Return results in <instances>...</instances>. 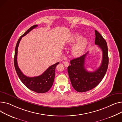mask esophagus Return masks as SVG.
I'll return each instance as SVG.
<instances>
[{"mask_svg": "<svg viewBox=\"0 0 122 122\" xmlns=\"http://www.w3.org/2000/svg\"><path fill=\"white\" fill-rule=\"evenodd\" d=\"M69 63L68 61H64V65L66 67H67L69 66Z\"/></svg>", "mask_w": 122, "mask_h": 122, "instance_id": "1", "label": "esophagus"}]
</instances>
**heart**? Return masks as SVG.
Wrapping results in <instances>:
<instances>
[{"label": "heart", "instance_id": "obj_1", "mask_svg": "<svg viewBox=\"0 0 122 122\" xmlns=\"http://www.w3.org/2000/svg\"><path fill=\"white\" fill-rule=\"evenodd\" d=\"M81 38V35L79 34H75L69 40L68 43L69 44H71L75 42L76 41L79 40ZM88 44V40L86 38H83L80 41H79L73 47L72 49V53L75 56H80L83 54Z\"/></svg>", "mask_w": 122, "mask_h": 122}]
</instances>
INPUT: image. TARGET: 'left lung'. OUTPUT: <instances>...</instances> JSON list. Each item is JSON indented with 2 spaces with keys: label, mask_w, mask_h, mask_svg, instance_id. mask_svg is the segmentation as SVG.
Masks as SVG:
<instances>
[{
  "label": "left lung",
  "mask_w": 122,
  "mask_h": 122,
  "mask_svg": "<svg viewBox=\"0 0 122 122\" xmlns=\"http://www.w3.org/2000/svg\"><path fill=\"white\" fill-rule=\"evenodd\" d=\"M95 44L102 52L101 65L95 71L89 72L85 68V61L89 52L79 58L70 61L71 65L67 68L71 85L78 92H85L95 88L105 76L108 66V48L107 43L102 35L95 30Z\"/></svg>",
  "instance_id": "obj_1"
}]
</instances>
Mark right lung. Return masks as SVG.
I'll return each instance as SVG.
<instances>
[{
	"mask_svg": "<svg viewBox=\"0 0 122 122\" xmlns=\"http://www.w3.org/2000/svg\"><path fill=\"white\" fill-rule=\"evenodd\" d=\"M37 26V25H36L30 27L19 39L15 48L14 66L20 80L27 88L37 93H44L48 92L52 87L54 81L56 67L60 62H56L50 66L42 75L33 77H27L25 75L19 68L17 63L18 48L21 38Z\"/></svg>",
	"mask_w": 122,
	"mask_h": 122,
	"instance_id": "1",
	"label": "right lung"
}]
</instances>
